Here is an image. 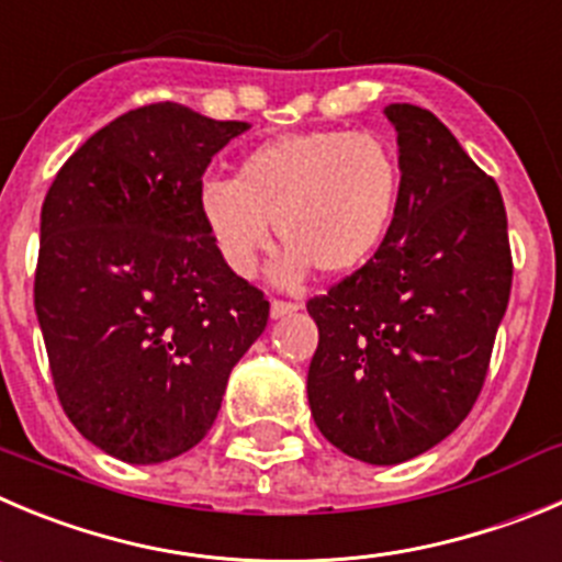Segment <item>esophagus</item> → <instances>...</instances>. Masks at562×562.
<instances>
[{"label": "esophagus", "mask_w": 562, "mask_h": 562, "mask_svg": "<svg viewBox=\"0 0 562 562\" xmlns=\"http://www.w3.org/2000/svg\"><path fill=\"white\" fill-rule=\"evenodd\" d=\"M299 307H302L299 302H280V299H274V302H271V318H288L293 316Z\"/></svg>", "instance_id": "esophagus-1"}]
</instances>
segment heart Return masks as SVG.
<instances>
[{"mask_svg": "<svg viewBox=\"0 0 562 562\" xmlns=\"http://www.w3.org/2000/svg\"><path fill=\"white\" fill-rule=\"evenodd\" d=\"M400 196V160L387 144L349 130H307L246 151L233 180L199 186L196 204L235 277L255 274L274 222L288 244L274 277L296 282L313 266L329 277L360 269L391 233Z\"/></svg>", "mask_w": 562, "mask_h": 562, "instance_id": "obj_1", "label": "heart"}]
</instances>
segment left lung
Returning a JSON list of instances; mask_svg holds the SVG:
<instances>
[{"label": "left lung", "mask_w": 562, "mask_h": 562, "mask_svg": "<svg viewBox=\"0 0 562 562\" xmlns=\"http://www.w3.org/2000/svg\"><path fill=\"white\" fill-rule=\"evenodd\" d=\"M385 115L402 171L391 233L363 269L307 302L313 422L371 465L418 458L469 416L513 282L496 182L429 110L387 104Z\"/></svg>", "instance_id": "obj_1"}]
</instances>
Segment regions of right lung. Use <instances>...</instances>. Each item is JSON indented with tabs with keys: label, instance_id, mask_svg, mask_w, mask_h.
<instances>
[{
	"label": "right lung",
	"instance_id": "1",
	"mask_svg": "<svg viewBox=\"0 0 562 562\" xmlns=\"http://www.w3.org/2000/svg\"><path fill=\"white\" fill-rule=\"evenodd\" d=\"M246 130L146 104L93 133L46 193L35 313L63 411L110 458L155 465L196 447L269 322L196 204L207 162Z\"/></svg>",
	"mask_w": 562,
	"mask_h": 562
}]
</instances>
